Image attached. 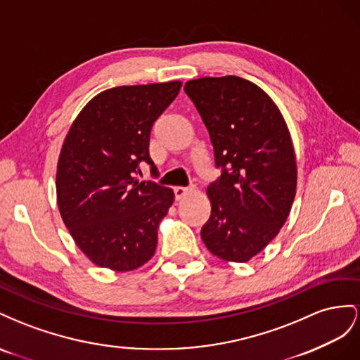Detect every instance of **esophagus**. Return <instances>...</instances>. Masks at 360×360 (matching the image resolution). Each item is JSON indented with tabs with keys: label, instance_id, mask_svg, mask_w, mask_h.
I'll list each match as a JSON object with an SVG mask.
<instances>
[{
	"label": "esophagus",
	"instance_id": "34e87169",
	"mask_svg": "<svg viewBox=\"0 0 360 360\" xmlns=\"http://www.w3.org/2000/svg\"><path fill=\"white\" fill-rule=\"evenodd\" d=\"M191 190H193V187H174V188H173L174 198H176V199L179 200V199H182V198L186 196V194H187L188 191H191Z\"/></svg>",
	"mask_w": 360,
	"mask_h": 360
}]
</instances>
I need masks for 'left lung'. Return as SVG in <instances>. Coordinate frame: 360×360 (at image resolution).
I'll list each match as a JSON object with an SVG mask.
<instances>
[{
	"label": "left lung",
	"mask_w": 360,
	"mask_h": 360,
	"mask_svg": "<svg viewBox=\"0 0 360 360\" xmlns=\"http://www.w3.org/2000/svg\"><path fill=\"white\" fill-rule=\"evenodd\" d=\"M210 132L220 176L207 190L211 215L200 237L224 261L258 255L288 219L295 153L271 98L240 77L199 78L184 87Z\"/></svg>",
	"instance_id": "left-lung-1"
}]
</instances>
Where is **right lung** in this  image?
<instances>
[{
    "label": "right lung",
    "instance_id": "1",
    "mask_svg": "<svg viewBox=\"0 0 360 360\" xmlns=\"http://www.w3.org/2000/svg\"><path fill=\"white\" fill-rule=\"evenodd\" d=\"M181 86L170 81L102 91L68 132L57 167L58 210L78 248L99 266L129 271L155 253L173 191L136 176L143 162L158 176L150 131Z\"/></svg>",
    "mask_w": 360,
    "mask_h": 360
}]
</instances>
